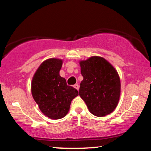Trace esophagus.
<instances>
[{
    "label": "esophagus",
    "instance_id": "obj_1",
    "mask_svg": "<svg viewBox=\"0 0 151 151\" xmlns=\"http://www.w3.org/2000/svg\"><path fill=\"white\" fill-rule=\"evenodd\" d=\"M74 88H75V89H77V90H79V86L78 85V84H75V85L74 86Z\"/></svg>",
    "mask_w": 151,
    "mask_h": 151
}]
</instances>
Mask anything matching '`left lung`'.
Wrapping results in <instances>:
<instances>
[{"label":"left lung","instance_id":"1","mask_svg":"<svg viewBox=\"0 0 151 151\" xmlns=\"http://www.w3.org/2000/svg\"><path fill=\"white\" fill-rule=\"evenodd\" d=\"M79 65L83 77L79 96L94 115L110 114L117 106L121 94L117 71L107 60L98 56L80 61Z\"/></svg>","mask_w":151,"mask_h":151}]
</instances>
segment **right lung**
<instances>
[{
	"instance_id": "1",
	"label": "right lung",
	"mask_w": 151,
	"mask_h": 151,
	"mask_svg": "<svg viewBox=\"0 0 151 151\" xmlns=\"http://www.w3.org/2000/svg\"><path fill=\"white\" fill-rule=\"evenodd\" d=\"M63 62L57 58L46 59L38 68L32 80L33 99L42 113L52 119L64 117L68 113L72 99L79 94L60 76Z\"/></svg>"
}]
</instances>
